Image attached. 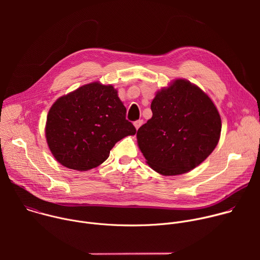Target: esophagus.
<instances>
[{
    "label": "esophagus",
    "mask_w": 260,
    "mask_h": 260,
    "mask_svg": "<svg viewBox=\"0 0 260 260\" xmlns=\"http://www.w3.org/2000/svg\"><path fill=\"white\" fill-rule=\"evenodd\" d=\"M142 124H143V120H137V121L134 122V125H135V127H136L137 129H138Z\"/></svg>",
    "instance_id": "obj_1"
}]
</instances>
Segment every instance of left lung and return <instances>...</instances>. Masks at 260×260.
Returning a JSON list of instances; mask_svg holds the SVG:
<instances>
[{"label":"left lung","mask_w":260,"mask_h":260,"mask_svg":"<svg viewBox=\"0 0 260 260\" xmlns=\"http://www.w3.org/2000/svg\"><path fill=\"white\" fill-rule=\"evenodd\" d=\"M152 117L137 133L147 164L165 176L181 175L215 149L221 118L211 99L189 81L178 79L156 93Z\"/></svg>","instance_id":"1"}]
</instances>
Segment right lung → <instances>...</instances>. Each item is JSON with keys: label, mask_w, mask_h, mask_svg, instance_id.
Returning a JSON list of instances; mask_svg holds the SVG:
<instances>
[{"label": "right lung", "mask_w": 260, "mask_h": 260, "mask_svg": "<svg viewBox=\"0 0 260 260\" xmlns=\"http://www.w3.org/2000/svg\"><path fill=\"white\" fill-rule=\"evenodd\" d=\"M125 116L126 109L112 85H83L50 108L45 129L49 149L69 169L96 168L118 141L136 134Z\"/></svg>", "instance_id": "obj_1"}]
</instances>
